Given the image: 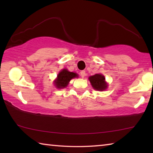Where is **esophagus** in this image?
I'll return each mask as SVG.
<instances>
[{"instance_id": "34e87169", "label": "esophagus", "mask_w": 153, "mask_h": 153, "mask_svg": "<svg viewBox=\"0 0 153 153\" xmlns=\"http://www.w3.org/2000/svg\"><path fill=\"white\" fill-rule=\"evenodd\" d=\"M80 75H81V77H82V78H84V76H86V72H85V71H82L80 72Z\"/></svg>"}]
</instances>
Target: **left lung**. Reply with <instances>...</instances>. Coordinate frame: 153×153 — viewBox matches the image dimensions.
Instances as JSON below:
<instances>
[{
    "mask_svg": "<svg viewBox=\"0 0 153 153\" xmlns=\"http://www.w3.org/2000/svg\"><path fill=\"white\" fill-rule=\"evenodd\" d=\"M90 82L93 88L98 91H104L107 88V83L105 82V77L102 74H95L89 77Z\"/></svg>",
    "mask_w": 153,
    "mask_h": 153,
    "instance_id": "1",
    "label": "left lung"
}]
</instances>
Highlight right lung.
Segmentation results:
<instances>
[{
    "label": "right lung",
    "instance_id": "right-lung-1",
    "mask_svg": "<svg viewBox=\"0 0 153 153\" xmlns=\"http://www.w3.org/2000/svg\"><path fill=\"white\" fill-rule=\"evenodd\" d=\"M77 77L78 75L76 73L70 72L66 69H63L59 73L57 77L54 81V84L57 88H65L67 86L71 79Z\"/></svg>",
    "mask_w": 153,
    "mask_h": 153
}]
</instances>
